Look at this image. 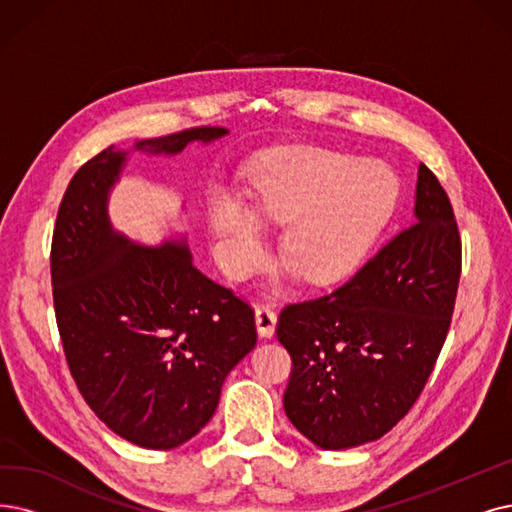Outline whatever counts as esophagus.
<instances>
[{
    "label": "esophagus",
    "mask_w": 512,
    "mask_h": 512,
    "mask_svg": "<svg viewBox=\"0 0 512 512\" xmlns=\"http://www.w3.org/2000/svg\"><path fill=\"white\" fill-rule=\"evenodd\" d=\"M256 327L262 338H273L275 327H277V313L267 304L256 306Z\"/></svg>",
    "instance_id": "34e87169"
}]
</instances>
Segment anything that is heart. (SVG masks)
Instances as JSON below:
<instances>
[{
	"label": "heart",
	"mask_w": 512,
	"mask_h": 512,
	"mask_svg": "<svg viewBox=\"0 0 512 512\" xmlns=\"http://www.w3.org/2000/svg\"><path fill=\"white\" fill-rule=\"evenodd\" d=\"M250 208L227 193L210 206L214 250L231 275L264 258V227H281L277 248L311 283L349 273L370 250L399 197L395 174L327 149L300 147L271 155L250 176Z\"/></svg>",
	"instance_id": "obj_1"
}]
</instances>
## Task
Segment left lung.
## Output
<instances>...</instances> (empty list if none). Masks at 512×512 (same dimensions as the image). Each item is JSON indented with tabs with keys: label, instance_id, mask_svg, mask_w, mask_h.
Returning a JSON list of instances; mask_svg holds the SVG:
<instances>
[{
	"label": "left lung",
	"instance_id": "8db88e82",
	"mask_svg": "<svg viewBox=\"0 0 512 512\" xmlns=\"http://www.w3.org/2000/svg\"><path fill=\"white\" fill-rule=\"evenodd\" d=\"M460 267L452 203L420 163L412 227L332 294L279 315L277 338L292 357L283 407L306 439L357 447L412 410L452 323Z\"/></svg>",
	"mask_w": 512,
	"mask_h": 512
}]
</instances>
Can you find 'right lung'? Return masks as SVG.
Here are the masks:
<instances>
[{"instance_id":"add662e5","label":"right lung","mask_w":512,"mask_h":512,"mask_svg":"<svg viewBox=\"0 0 512 512\" xmlns=\"http://www.w3.org/2000/svg\"><path fill=\"white\" fill-rule=\"evenodd\" d=\"M227 134L191 128L140 140L176 155ZM130 151L86 161L60 201L50 271L71 376L113 433L147 449L187 443L214 416L220 388L256 344L254 311L203 275L187 241L145 248L111 227L107 201Z\"/></svg>"}]
</instances>
